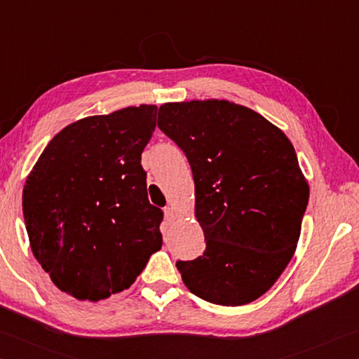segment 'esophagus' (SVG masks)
Here are the masks:
<instances>
[{
	"instance_id": "obj_1",
	"label": "esophagus",
	"mask_w": 359,
	"mask_h": 359,
	"mask_svg": "<svg viewBox=\"0 0 359 359\" xmlns=\"http://www.w3.org/2000/svg\"><path fill=\"white\" fill-rule=\"evenodd\" d=\"M163 215H165V219L168 222H172L173 219L176 217V215H175V210L172 208V206H167L165 210H163Z\"/></svg>"
}]
</instances>
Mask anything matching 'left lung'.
I'll return each mask as SVG.
<instances>
[{
  "label": "left lung",
  "instance_id": "1",
  "mask_svg": "<svg viewBox=\"0 0 359 359\" xmlns=\"http://www.w3.org/2000/svg\"><path fill=\"white\" fill-rule=\"evenodd\" d=\"M157 126L191 163L206 241L203 255L176 263L184 285L212 304L252 303L290 263L309 202L292 142L224 99L167 102Z\"/></svg>",
  "mask_w": 359,
  "mask_h": 359
}]
</instances>
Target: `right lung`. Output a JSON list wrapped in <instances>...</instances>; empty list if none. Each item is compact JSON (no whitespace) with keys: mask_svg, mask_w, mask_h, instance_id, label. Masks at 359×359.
I'll return each instance as SVG.
<instances>
[{"mask_svg":"<svg viewBox=\"0 0 359 359\" xmlns=\"http://www.w3.org/2000/svg\"><path fill=\"white\" fill-rule=\"evenodd\" d=\"M157 107L74 121L42 151L23 187L29 246L69 297L99 301L129 288L162 248L142 153Z\"/></svg>","mask_w":359,"mask_h":359,"instance_id":"1","label":"right lung"}]
</instances>
